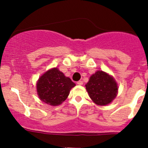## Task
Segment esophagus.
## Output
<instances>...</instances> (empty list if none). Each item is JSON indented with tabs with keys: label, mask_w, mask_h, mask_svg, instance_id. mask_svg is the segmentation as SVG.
<instances>
[{
	"label": "esophagus",
	"mask_w": 148,
	"mask_h": 148,
	"mask_svg": "<svg viewBox=\"0 0 148 148\" xmlns=\"http://www.w3.org/2000/svg\"><path fill=\"white\" fill-rule=\"evenodd\" d=\"M77 84L79 85V86H82L83 84V82L82 81H79L77 82Z\"/></svg>",
	"instance_id": "1"
}]
</instances>
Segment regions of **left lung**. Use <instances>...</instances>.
<instances>
[{
  "mask_svg": "<svg viewBox=\"0 0 148 148\" xmlns=\"http://www.w3.org/2000/svg\"><path fill=\"white\" fill-rule=\"evenodd\" d=\"M85 86L89 97L100 106L111 103L118 92V86L114 79L103 71H97L92 74Z\"/></svg>",
  "mask_w": 148,
  "mask_h": 148,
  "instance_id": "left-lung-1",
  "label": "left lung"
}]
</instances>
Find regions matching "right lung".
<instances>
[{
	"label": "right lung",
	"instance_id": "1",
	"mask_svg": "<svg viewBox=\"0 0 148 148\" xmlns=\"http://www.w3.org/2000/svg\"><path fill=\"white\" fill-rule=\"evenodd\" d=\"M75 85L71 79L65 77L56 67L48 70L38 79L36 83L37 94L44 102L57 106L66 99L71 89Z\"/></svg>",
	"mask_w": 148,
	"mask_h": 148
}]
</instances>
